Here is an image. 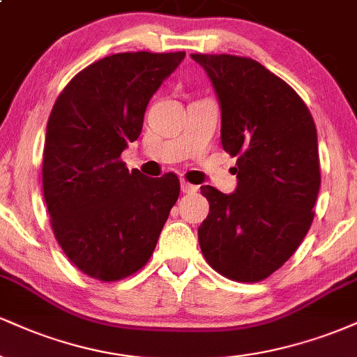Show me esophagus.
<instances>
[{"instance_id":"34e87169","label":"esophagus","mask_w":357,"mask_h":357,"mask_svg":"<svg viewBox=\"0 0 357 357\" xmlns=\"http://www.w3.org/2000/svg\"><path fill=\"white\" fill-rule=\"evenodd\" d=\"M181 191L186 192V195H195V192L198 191V186H195V184L188 181H181Z\"/></svg>"}]
</instances>
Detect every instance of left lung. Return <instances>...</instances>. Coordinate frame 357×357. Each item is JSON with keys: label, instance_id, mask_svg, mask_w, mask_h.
<instances>
[{"label": "left lung", "instance_id": "left-lung-1", "mask_svg": "<svg viewBox=\"0 0 357 357\" xmlns=\"http://www.w3.org/2000/svg\"><path fill=\"white\" fill-rule=\"evenodd\" d=\"M221 107V144L238 186H202L210 213L198 228L204 260L235 282H260L294 255L321 188L317 130L305 102L275 73L238 55L191 53Z\"/></svg>", "mask_w": 357, "mask_h": 357}]
</instances>
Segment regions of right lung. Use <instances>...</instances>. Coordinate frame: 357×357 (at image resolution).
Returning <instances> with one entry per match:
<instances>
[{"instance_id":"add662e5","label":"right lung","mask_w":357,"mask_h":357,"mask_svg":"<svg viewBox=\"0 0 357 357\" xmlns=\"http://www.w3.org/2000/svg\"><path fill=\"white\" fill-rule=\"evenodd\" d=\"M184 55L105 56L77 73L53 104L42 167L50 227L68 260L96 280H122L144 267L178 202V176L147 178L127 169L121 154Z\"/></svg>"}]
</instances>
